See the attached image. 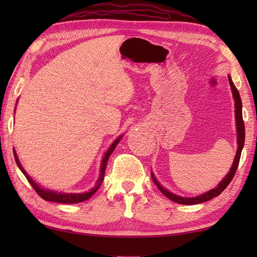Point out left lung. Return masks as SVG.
Segmentation results:
<instances>
[{
	"label": "left lung",
	"mask_w": 257,
	"mask_h": 257,
	"mask_svg": "<svg viewBox=\"0 0 257 257\" xmlns=\"http://www.w3.org/2000/svg\"><path fill=\"white\" fill-rule=\"evenodd\" d=\"M228 81H230L234 100H235V113H236L235 114V118H236V127H237V145H238L235 159H234V162H233V166L231 168V170H230V172L226 174V177L222 180V181L220 182V184L217 185L216 188L210 190L209 192H206L204 194H201L199 196H195V198H182V196L174 195L173 193L169 192L168 190L163 189L161 185L158 183L156 178L154 177V174L151 173L152 181L155 182V184L157 185L158 189L161 191V193L165 194L167 198H169L173 202H177V203H180V204L191 205V204H198V203H202V202L209 201V200L214 198V196L220 195L223 192V191H224V189L232 181V179L234 178V174H235V172L237 170V167H238V163H239V158H241L242 149H243V146H244V140H245V127H244V120H243V116H242V100H241V97H239L238 90L236 89L235 85L233 84V81H232L230 76H228Z\"/></svg>",
	"instance_id": "8db88e82"
}]
</instances>
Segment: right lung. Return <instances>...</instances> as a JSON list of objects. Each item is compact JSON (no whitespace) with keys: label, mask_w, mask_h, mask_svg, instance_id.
I'll use <instances>...</instances> for the list:
<instances>
[{"label":"right lung","mask_w":257,"mask_h":257,"mask_svg":"<svg viewBox=\"0 0 257 257\" xmlns=\"http://www.w3.org/2000/svg\"><path fill=\"white\" fill-rule=\"evenodd\" d=\"M121 139V137H119L117 140L113 141V144L111 145L110 148L106 152L105 157H103V159L101 161V168H100V176L99 179H98V181L96 183V187L90 190L89 192H85V193H81V194H63V193H56V192H53V191H47L38 187V185L33 181V180L30 178L29 174L25 172V170L23 169V167L21 166V163L18 159V156H16V152L14 151V158H15V161H16V165L21 169V171L24 173V176L26 177L27 181L30 182V184L33 187L36 191V193L41 196L42 199H44L45 201H52V202H57V203H66V204H74V203H79V202H83L88 200L90 196L94 194L96 191L98 190V188L100 187L102 181H103V177H105V170H106V166H107V161L109 159V156L112 154L113 149L116 148V146L118 145V143Z\"/></svg>","instance_id":"right-lung-1"}]
</instances>
